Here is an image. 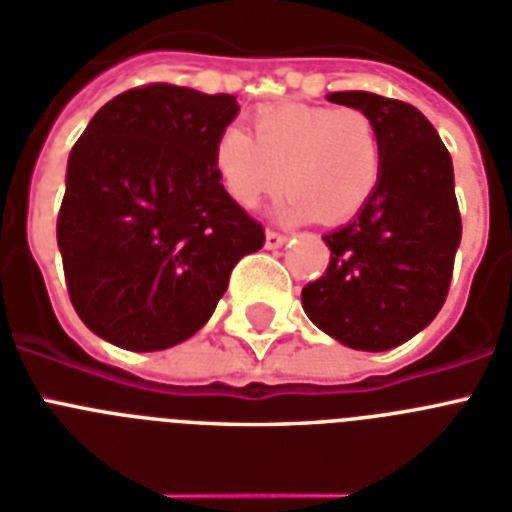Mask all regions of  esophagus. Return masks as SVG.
<instances>
[{
	"label": "esophagus",
	"instance_id": "obj_1",
	"mask_svg": "<svg viewBox=\"0 0 512 512\" xmlns=\"http://www.w3.org/2000/svg\"><path fill=\"white\" fill-rule=\"evenodd\" d=\"M284 242H286V236L278 234V231H268V234H265V247L268 249L284 247Z\"/></svg>",
	"mask_w": 512,
	"mask_h": 512
}]
</instances>
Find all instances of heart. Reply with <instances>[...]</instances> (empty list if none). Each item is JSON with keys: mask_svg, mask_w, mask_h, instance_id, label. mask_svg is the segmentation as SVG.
<instances>
[{"mask_svg": "<svg viewBox=\"0 0 512 512\" xmlns=\"http://www.w3.org/2000/svg\"><path fill=\"white\" fill-rule=\"evenodd\" d=\"M381 136L363 110L270 105L255 112L252 136L226 128L213 149L220 184L239 207H257L284 186L278 213L339 223L363 210L381 176Z\"/></svg>", "mask_w": 512, "mask_h": 512, "instance_id": "obj_1", "label": "heart"}]
</instances>
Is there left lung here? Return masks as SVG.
<instances>
[{"mask_svg":"<svg viewBox=\"0 0 512 512\" xmlns=\"http://www.w3.org/2000/svg\"><path fill=\"white\" fill-rule=\"evenodd\" d=\"M328 102L376 123L384 162L363 210L323 236L331 260L302 289V307L336 342L384 352L429 326L450 292L463 234L452 157L407 102L371 91H334Z\"/></svg>","mask_w":512,"mask_h":512,"instance_id":"1","label":"left lung"}]
</instances>
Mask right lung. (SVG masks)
Returning a JSON list of instances; mask_svg holds the SVG:
<instances>
[{
    "instance_id": "1",
    "label": "right lung",
    "mask_w": 512,
    "mask_h": 512,
    "mask_svg": "<svg viewBox=\"0 0 512 512\" xmlns=\"http://www.w3.org/2000/svg\"><path fill=\"white\" fill-rule=\"evenodd\" d=\"M231 94L149 83L110 99L70 152L57 244L78 318L131 352L186 342L265 231L220 184Z\"/></svg>"
}]
</instances>
